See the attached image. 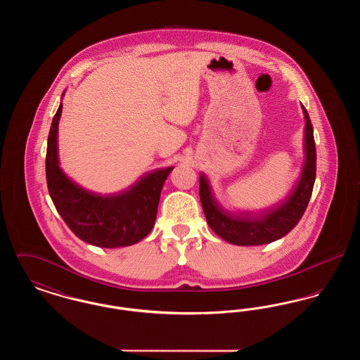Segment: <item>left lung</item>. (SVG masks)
Masks as SVG:
<instances>
[{"label":"left lung","instance_id":"8db88e82","mask_svg":"<svg viewBox=\"0 0 360 360\" xmlns=\"http://www.w3.org/2000/svg\"><path fill=\"white\" fill-rule=\"evenodd\" d=\"M305 116V163L301 178L288 200L259 216L233 214L214 198L205 174L200 175V198L206 221L221 239L235 245H260L283 238L301 220L309 204L316 181V144L308 112Z\"/></svg>","mask_w":360,"mask_h":360}]
</instances>
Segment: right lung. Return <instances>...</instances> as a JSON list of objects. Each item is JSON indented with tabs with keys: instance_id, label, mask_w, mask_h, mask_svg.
Returning a JSON list of instances; mask_svg holds the SVG:
<instances>
[{
	"instance_id": "1",
	"label": "right lung",
	"mask_w": 360,
	"mask_h": 360,
	"mask_svg": "<svg viewBox=\"0 0 360 360\" xmlns=\"http://www.w3.org/2000/svg\"><path fill=\"white\" fill-rule=\"evenodd\" d=\"M62 108L60 103L52 119L46 155L47 186L58 213L89 244L103 248L136 244L154 228L160 191L174 167L143 175L132 186L113 194L82 188L59 166L58 125Z\"/></svg>"
}]
</instances>
